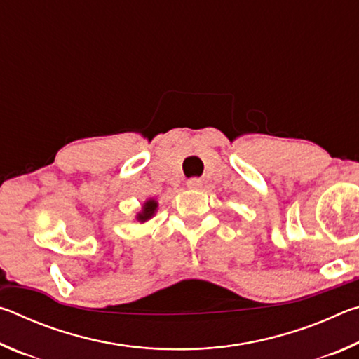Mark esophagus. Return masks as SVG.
<instances>
[{
	"mask_svg": "<svg viewBox=\"0 0 359 359\" xmlns=\"http://www.w3.org/2000/svg\"><path fill=\"white\" fill-rule=\"evenodd\" d=\"M187 187L188 188H199V187H201V180L196 179V177H193L190 180H187Z\"/></svg>",
	"mask_w": 359,
	"mask_h": 359,
	"instance_id": "1",
	"label": "esophagus"
}]
</instances>
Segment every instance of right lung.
Segmentation results:
<instances>
[{
  "mask_svg": "<svg viewBox=\"0 0 359 359\" xmlns=\"http://www.w3.org/2000/svg\"><path fill=\"white\" fill-rule=\"evenodd\" d=\"M156 210H158V201L154 198H149V199H145L141 210L137 212L135 218L139 223H145V222H149L150 218L155 217Z\"/></svg>",
  "mask_w": 359,
  "mask_h": 359,
  "instance_id": "right-lung-1",
  "label": "right lung"
}]
</instances>
